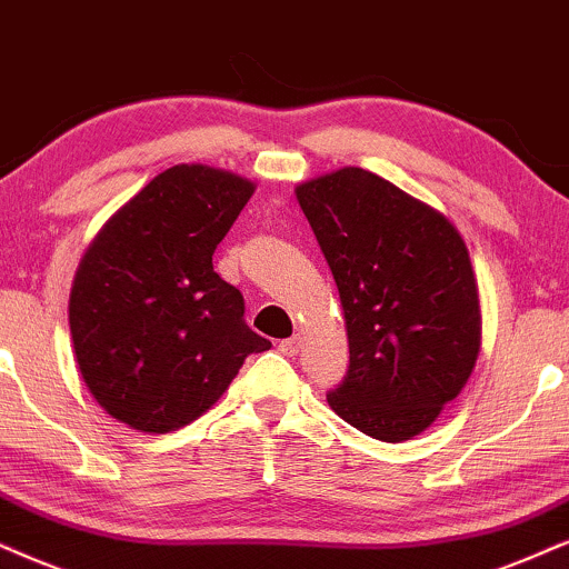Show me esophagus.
Listing matches in <instances>:
<instances>
[{"mask_svg": "<svg viewBox=\"0 0 569 569\" xmlns=\"http://www.w3.org/2000/svg\"><path fill=\"white\" fill-rule=\"evenodd\" d=\"M301 343H305L301 333H293L291 338H286V341H280V351H283L286 357H297L301 351Z\"/></svg>", "mask_w": 569, "mask_h": 569, "instance_id": "obj_1", "label": "esophagus"}]
</instances>
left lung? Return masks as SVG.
<instances>
[{"label": "left lung", "mask_w": 569, "mask_h": 569, "mask_svg": "<svg viewBox=\"0 0 569 569\" xmlns=\"http://www.w3.org/2000/svg\"><path fill=\"white\" fill-rule=\"evenodd\" d=\"M341 297L349 370L328 405L378 441L420 436L476 370L483 338L470 251L426 201L362 168L297 186Z\"/></svg>", "instance_id": "left-lung-1"}]
</instances>
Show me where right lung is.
Returning a JSON list of instances; mask_svg holds the SVG:
<instances>
[{"mask_svg": "<svg viewBox=\"0 0 569 569\" xmlns=\"http://www.w3.org/2000/svg\"><path fill=\"white\" fill-rule=\"evenodd\" d=\"M254 183L210 164H172L128 199L78 262L68 320L97 405L139 433H170L228 391L268 338L212 254Z\"/></svg>", "mask_w": 569, "mask_h": 569, "instance_id": "right-lung-1", "label": "right lung"}]
</instances>
